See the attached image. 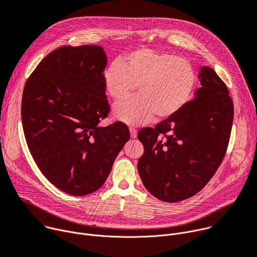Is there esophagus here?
I'll list each match as a JSON object with an SVG mask.
<instances>
[{"instance_id":"esophagus-1","label":"esophagus","mask_w":257,"mask_h":257,"mask_svg":"<svg viewBox=\"0 0 257 257\" xmlns=\"http://www.w3.org/2000/svg\"><path fill=\"white\" fill-rule=\"evenodd\" d=\"M129 130H130V135H131V137H132V138H135V137L137 136V130H136L135 128H133V127H130Z\"/></svg>"}]
</instances>
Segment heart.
Masks as SVG:
<instances>
[{
    "instance_id": "1",
    "label": "heart",
    "mask_w": 257,
    "mask_h": 257,
    "mask_svg": "<svg viewBox=\"0 0 257 257\" xmlns=\"http://www.w3.org/2000/svg\"><path fill=\"white\" fill-rule=\"evenodd\" d=\"M103 85L114 100L128 96L138 87L139 95L116 104L113 114L129 124H145L156 114L169 118L191 100L197 85L192 63L176 54L149 48L133 50L110 62L103 72Z\"/></svg>"
}]
</instances>
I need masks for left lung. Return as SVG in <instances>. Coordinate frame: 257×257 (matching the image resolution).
Instances as JSON below:
<instances>
[{
  "label": "left lung",
  "instance_id": "obj_1",
  "mask_svg": "<svg viewBox=\"0 0 257 257\" xmlns=\"http://www.w3.org/2000/svg\"><path fill=\"white\" fill-rule=\"evenodd\" d=\"M201 88L180 111L142 128L145 148L137 169L156 198L173 203L199 193L213 177L225 156L234 119V103L214 69L203 66Z\"/></svg>",
  "mask_w": 257,
  "mask_h": 257
}]
</instances>
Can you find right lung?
<instances>
[{
    "mask_svg": "<svg viewBox=\"0 0 257 257\" xmlns=\"http://www.w3.org/2000/svg\"><path fill=\"white\" fill-rule=\"evenodd\" d=\"M101 46H63L46 56L23 89L21 120L43 175L73 196L97 191L130 138L118 121L99 126L110 106L103 85Z\"/></svg>",
    "mask_w": 257,
    "mask_h": 257,
    "instance_id": "add662e5",
    "label": "right lung"
}]
</instances>
